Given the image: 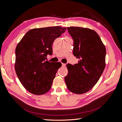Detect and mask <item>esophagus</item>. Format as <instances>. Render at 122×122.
<instances>
[{
    "mask_svg": "<svg viewBox=\"0 0 122 122\" xmlns=\"http://www.w3.org/2000/svg\"><path fill=\"white\" fill-rule=\"evenodd\" d=\"M66 64H63V63H62V67H65L66 66Z\"/></svg>",
    "mask_w": 122,
    "mask_h": 122,
    "instance_id": "esophagus-1",
    "label": "esophagus"
}]
</instances>
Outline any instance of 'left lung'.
I'll list each match as a JSON object with an SVG mask.
<instances>
[{"label": "left lung", "mask_w": 122, "mask_h": 122, "mask_svg": "<svg viewBox=\"0 0 122 122\" xmlns=\"http://www.w3.org/2000/svg\"><path fill=\"white\" fill-rule=\"evenodd\" d=\"M74 41L73 53L78 62L68 64L65 77L68 90L82 94L91 90L98 81L105 67L106 48L95 31L80 27H67Z\"/></svg>", "instance_id": "obj_1"}]
</instances>
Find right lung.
I'll return each mask as SVG.
<instances>
[{"label": "right lung", "instance_id": "add662e5", "mask_svg": "<svg viewBox=\"0 0 122 122\" xmlns=\"http://www.w3.org/2000/svg\"><path fill=\"white\" fill-rule=\"evenodd\" d=\"M66 30L61 26L32 29L17 45L15 69L21 84L30 93L43 95L51 88L61 64L46 61V57L52 54L54 41Z\"/></svg>", "mask_w": 122, "mask_h": 122}]
</instances>
